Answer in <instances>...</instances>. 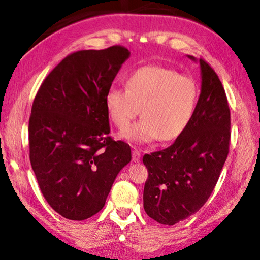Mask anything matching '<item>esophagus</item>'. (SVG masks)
<instances>
[{
	"label": "esophagus",
	"mask_w": 260,
	"mask_h": 260,
	"mask_svg": "<svg viewBox=\"0 0 260 260\" xmlns=\"http://www.w3.org/2000/svg\"><path fill=\"white\" fill-rule=\"evenodd\" d=\"M133 161L134 162H139L140 161V152L136 148L133 151Z\"/></svg>",
	"instance_id": "34e87169"
}]
</instances>
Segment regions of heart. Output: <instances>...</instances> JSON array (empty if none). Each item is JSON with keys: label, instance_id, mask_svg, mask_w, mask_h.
<instances>
[{"label": "heart", "instance_id": "b5f03b06", "mask_svg": "<svg viewBox=\"0 0 260 260\" xmlns=\"http://www.w3.org/2000/svg\"><path fill=\"white\" fill-rule=\"evenodd\" d=\"M126 90L112 86L105 94V107L118 129L130 125L139 109L143 120L121 134L131 143L147 144L161 138H178L192 121L199 100V86L192 76L175 70L148 65L125 80Z\"/></svg>", "mask_w": 260, "mask_h": 260}]
</instances>
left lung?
Wrapping results in <instances>:
<instances>
[{
    "label": "left lung",
    "mask_w": 260,
    "mask_h": 260,
    "mask_svg": "<svg viewBox=\"0 0 260 260\" xmlns=\"http://www.w3.org/2000/svg\"><path fill=\"white\" fill-rule=\"evenodd\" d=\"M200 67L201 93L192 121L171 146L143 157L148 170L144 209L163 225H175L202 208L229 155L231 112L224 86L206 60L200 59Z\"/></svg>",
    "instance_id": "left-lung-1"
}]
</instances>
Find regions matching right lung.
Returning <instances> with one entry per match:
<instances>
[{"instance_id":"add662e5","label":"right lung","mask_w":260,"mask_h":260,"mask_svg":"<svg viewBox=\"0 0 260 260\" xmlns=\"http://www.w3.org/2000/svg\"><path fill=\"white\" fill-rule=\"evenodd\" d=\"M130 56L113 45L68 54L41 84L29 117V158L54 211L84 220L102 210L131 149L109 137L105 94Z\"/></svg>"}]
</instances>
